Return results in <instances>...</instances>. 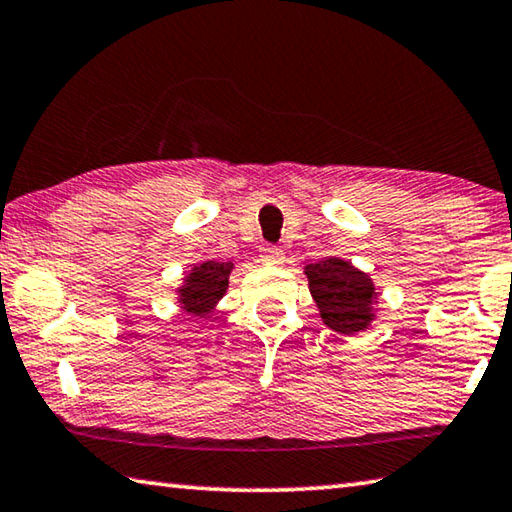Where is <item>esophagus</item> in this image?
I'll return each instance as SVG.
<instances>
[{
  "label": "esophagus",
  "instance_id": "obj_1",
  "mask_svg": "<svg viewBox=\"0 0 512 512\" xmlns=\"http://www.w3.org/2000/svg\"><path fill=\"white\" fill-rule=\"evenodd\" d=\"M259 257H262L264 264H271V266H280L285 262V253L278 246H262L259 248Z\"/></svg>",
  "mask_w": 512,
  "mask_h": 512
}]
</instances>
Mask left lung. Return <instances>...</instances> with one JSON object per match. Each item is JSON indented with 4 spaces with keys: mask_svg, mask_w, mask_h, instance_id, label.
I'll return each mask as SVG.
<instances>
[{
    "mask_svg": "<svg viewBox=\"0 0 512 512\" xmlns=\"http://www.w3.org/2000/svg\"><path fill=\"white\" fill-rule=\"evenodd\" d=\"M310 294L321 321L339 335H358L376 319L378 291L367 273L342 257L305 264Z\"/></svg>",
    "mask_w": 512,
    "mask_h": 512,
    "instance_id": "1",
    "label": "left lung"
}]
</instances>
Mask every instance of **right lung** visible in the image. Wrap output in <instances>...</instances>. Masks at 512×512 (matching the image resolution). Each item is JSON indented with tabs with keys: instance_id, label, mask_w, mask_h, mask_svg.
<instances>
[{
	"instance_id": "right-lung-1",
	"label": "right lung",
	"mask_w": 512,
	"mask_h": 512,
	"mask_svg": "<svg viewBox=\"0 0 512 512\" xmlns=\"http://www.w3.org/2000/svg\"><path fill=\"white\" fill-rule=\"evenodd\" d=\"M232 269V262H216V259L193 266L182 278V285L177 287V305L182 307V312L198 319H209L218 300L225 296Z\"/></svg>"
}]
</instances>
